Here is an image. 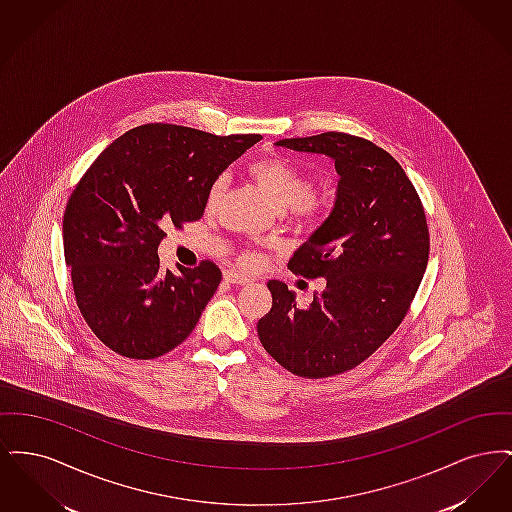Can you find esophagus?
<instances>
[{
	"label": "esophagus",
	"mask_w": 512,
	"mask_h": 512,
	"mask_svg": "<svg viewBox=\"0 0 512 512\" xmlns=\"http://www.w3.org/2000/svg\"><path fill=\"white\" fill-rule=\"evenodd\" d=\"M224 280L230 282V284H238V286L251 282L249 276H245L244 272H238V270H226L224 272Z\"/></svg>",
	"instance_id": "obj_1"
}]
</instances>
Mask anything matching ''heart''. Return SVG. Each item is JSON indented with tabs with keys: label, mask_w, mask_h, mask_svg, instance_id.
I'll return each mask as SVG.
<instances>
[{
	"label": "heart",
	"mask_w": 512,
	"mask_h": 512,
	"mask_svg": "<svg viewBox=\"0 0 512 512\" xmlns=\"http://www.w3.org/2000/svg\"><path fill=\"white\" fill-rule=\"evenodd\" d=\"M249 174L259 184L268 199L278 209H288L295 217L315 222L322 219L328 211L330 199L322 190L309 188V180L293 163L284 157H265L249 165ZM226 178L217 176L207 190V205L213 207L224 192ZM261 257L255 251H245L242 263L247 267L259 265Z\"/></svg>",
	"instance_id": "1"
}]
</instances>
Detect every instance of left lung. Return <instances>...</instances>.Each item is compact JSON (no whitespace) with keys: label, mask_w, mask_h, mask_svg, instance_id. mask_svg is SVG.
I'll use <instances>...</instances> for the list:
<instances>
[{"label":"left lung","mask_w":512,"mask_h":512,"mask_svg":"<svg viewBox=\"0 0 512 512\" xmlns=\"http://www.w3.org/2000/svg\"><path fill=\"white\" fill-rule=\"evenodd\" d=\"M276 146L328 155L340 182L330 217L288 263L293 274L326 278V288L299 307L270 280L272 307L257 332L278 365L328 378L361 365L407 315L430 255L426 215L401 165L365 138L324 132Z\"/></svg>","instance_id":"left-lung-1"}]
</instances>
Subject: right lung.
<instances>
[{"mask_svg": "<svg viewBox=\"0 0 512 512\" xmlns=\"http://www.w3.org/2000/svg\"><path fill=\"white\" fill-rule=\"evenodd\" d=\"M259 140L144 124L84 172L63 217L65 263L82 317L109 349L147 361L192 334L222 272L213 261L163 272L157 247L169 226L201 219L209 184Z\"/></svg>", "mask_w": 512, "mask_h": 512, "instance_id": "right-lung-1", "label": "right lung"}]
</instances>
